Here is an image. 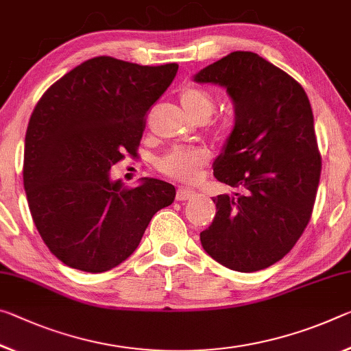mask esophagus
Segmentation results:
<instances>
[{"mask_svg": "<svg viewBox=\"0 0 351 351\" xmlns=\"http://www.w3.org/2000/svg\"><path fill=\"white\" fill-rule=\"evenodd\" d=\"M195 197H197V193L193 192V191H189V189L180 187L176 191V199H178V202H186V199H192V198H195Z\"/></svg>", "mask_w": 351, "mask_h": 351, "instance_id": "esophagus-1", "label": "esophagus"}]
</instances>
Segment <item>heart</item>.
<instances>
[{
	"instance_id": "b5f03b06",
	"label": "heart",
	"mask_w": 351,
	"mask_h": 351,
	"mask_svg": "<svg viewBox=\"0 0 351 351\" xmlns=\"http://www.w3.org/2000/svg\"><path fill=\"white\" fill-rule=\"evenodd\" d=\"M180 103L182 109L198 121H206L215 110V99L204 88L195 86L186 87L180 92ZM209 162L206 149L197 147H178L165 153L158 160L160 173L171 180L182 182H195Z\"/></svg>"
}]
</instances>
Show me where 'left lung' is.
Listing matches in <instances>:
<instances>
[{"label": "left lung", "instance_id": "left-lung-1", "mask_svg": "<svg viewBox=\"0 0 351 351\" xmlns=\"http://www.w3.org/2000/svg\"><path fill=\"white\" fill-rule=\"evenodd\" d=\"M226 87L236 123L214 176L237 192L217 195L213 223L199 232L217 263L256 271L285 258L308 226L322 158L304 88L252 51H234L195 75Z\"/></svg>", "mask_w": 351, "mask_h": 351}]
</instances>
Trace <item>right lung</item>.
<instances>
[{
    "instance_id": "right-lung-1",
    "label": "right lung",
    "mask_w": 351,
    "mask_h": 351,
    "mask_svg": "<svg viewBox=\"0 0 351 351\" xmlns=\"http://www.w3.org/2000/svg\"><path fill=\"white\" fill-rule=\"evenodd\" d=\"M178 64L138 65L98 56L43 93L27 123L23 182L38 234L71 269L101 274L134 253L175 187L147 178L110 181V167L137 156L152 106Z\"/></svg>"
}]
</instances>
